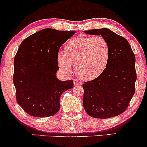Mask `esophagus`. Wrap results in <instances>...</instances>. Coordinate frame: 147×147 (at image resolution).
Listing matches in <instances>:
<instances>
[{
	"instance_id": "esophagus-1",
	"label": "esophagus",
	"mask_w": 147,
	"mask_h": 147,
	"mask_svg": "<svg viewBox=\"0 0 147 147\" xmlns=\"http://www.w3.org/2000/svg\"><path fill=\"white\" fill-rule=\"evenodd\" d=\"M73 82H74V85H75V86H81V85L82 84V82H79L78 80H75Z\"/></svg>"
}]
</instances>
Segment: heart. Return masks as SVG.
<instances>
[{
  "mask_svg": "<svg viewBox=\"0 0 147 147\" xmlns=\"http://www.w3.org/2000/svg\"><path fill=\"white\" fill-rule=\"evenodd\" d=\"M109 59V47L102 36L80 37L69 40L65 52L59 51L56 60L59 68L70 74L73 71L86 81L98 78L107 67Z\"/></svg>",
  "mask_w": 147,
  "mask_h": 147,
  "instance_id": "b5f03b06",
  "label": "heart"
}]
</instances>
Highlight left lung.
Here are the masks:
<instances>
[{
	"instance_id": "8db88e82",
	"label": "left lung",
	"mask_w": 147,
	"mask_h": 147,
	"mask_svg": "<svg viewBox=\"0 0 147 147\" xmlns=\"http://www.w3.org/2000/svg\"><path fill=\"white\" fill-rule=\"evenodd\" d=\"M86 34L101 35L109 47V59L98 78L83 84V105L94 118L107 119L122 114L135 93L137 80L135 57L123 37L104 28L84 30Z\"/></svg>"
}]
</instances>
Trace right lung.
Masks as SVG:
<instances>
[{"label":"right lung","instance_id":"1","mask_svg":"<svg viewBox=\"0 0 147 147\" xmlns=\"http://www.w3.org/2000/svg\"><path fill=\"white\" fill-rule=\"evenodd\" d=\"M75 30L45 28L21 43L14 59L13 82L18 104L35 117L53 116L60 109V98L73 88L72 80L61 81L56 56Z\"/></svg>","mask_w":147,"mask_h":147}]
</instances>
